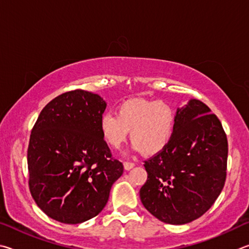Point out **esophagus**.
<instances>
[{"label": "esophagus", "instance_id": "obj_1", "mask_svg": "<svg viewBox=\"0 0 249 249\" xmlns=\"http://www.w3.org/2000/svg\"><path fill=\"white\" fill-rule=\"evenodd\" d=\"M124 167L125 171H130V169L134 167V163H132V162H124Z\"/></svg>", "mask_w": 249, "mask_h": 249}]
</instances>
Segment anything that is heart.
Instances as JSON below:
<instances>
[{"label":"heart","instance_id":"obj_1","mask_svg":"<svg viewBox=\"0 0 249 249\" xmlns=\"http://www.w3.org/2000/svg\"><path fill=\"white\" fill-rule=\"evenodd\" d=\"M175 128L176 112L163 100H124L117 107L116 115L106 112L99 121L104 141L112 149L127 140L130 130L133 149L150 156L166 149Z\"/></svg>","mask_w":249,"mask_h":249}]
</instances>
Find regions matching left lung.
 Listing matches in <instances>:
<instances>
[{
    "label": "left lung",
    "mask_w": 249,
    "mask_h": 249,
    "mask_svg": "<svg viewBox=\"0 0 249 249\" xmlns=\"http://www.w3.org/2000/svg\"><path fill=\"white\" fill-rule=\"evenodd\" d=\"M228 152L220 120L206 104L190 99L177 109L168 146L144 162L143 206L168 224H186L203 215L224 187Z\"/></svg>",
    "instance_id": "left-lung-1"
}]
</instances>
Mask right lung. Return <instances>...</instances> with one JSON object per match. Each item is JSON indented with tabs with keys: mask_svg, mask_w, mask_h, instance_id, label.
Here are the masks:
<instances>
[{
	"mask_svg": "<svg viewBox=\"0 0 249 249\" xmlns=\"http://www.w3.org/2000/svg\"><path fill=\"white\" fill-rule=\"evenodd\" d=\"M107 104L99 95L75 89L42 109L29 139V189L46 214L78 224L106 206L124 165L111 156L99 130Z\"/></svg>",
	"mask_w": 249,
	"mask_h": 249,
	"instance_id": "right-lung-1",
	"label": "right lung"
}]
</instances>
